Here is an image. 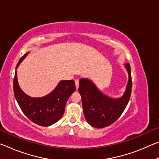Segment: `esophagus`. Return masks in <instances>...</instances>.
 I'll return each mask as SVG.
<instances>
[{
  "mask_svg": "<svg viewBox=\"0 0 159 159\" xmlns=\"http://www.w3.org/2000/svg\"><path fill=\"white\" fill-rule=\"evenodd\" d=\"M75 85H76V89H78V88H79V79L75 80Z\"/></svg>",
  "mask_w": 159,
  "mask_h": 159,
  "instance_id": "1",
  "label": "esophagus"
}]
</instances>
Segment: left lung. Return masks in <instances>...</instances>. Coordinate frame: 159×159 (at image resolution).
Masks as SVG:
<instances>
[{
	"instance_id": "left-lung-1",
	"label": "left lung",
	"mask_w": 159,
	"mask_h": 159,
	"mask_svg": "<svg viewBox=\"0 0 159 159\" xmlns=\"http://www.w3.org/2000/svg\"><path fill=\"white\" fill-rule=\"evenodd\" d=\"M125 67L128 74V81L125 91L119 98L104 95L90 79H80L79 91L82 99L83 113L87 122L93 127L102 128L110 125L125 110L132 90L130 64L126 63Z\"/></svg>"
}]
</instances>
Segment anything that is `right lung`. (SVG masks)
I'll use <instances>...</instances> for the list:
<instances>
[{
  "label": "right lung",
  "instance_id": "right-lung-1",
  "mask_svg": "<svg viewBox=\"0 0 159 159\" xmlns=\"http://www.w3.org/2000/svg\"><path fill=\"white\" fill-rule=\"evenodd\" d=\"M29 52L19 60L13 80L16 100L24 114L32 122L41 126H50L57 122L64 113L66 102L76 90L74 80H61L52 92L41 98H32L21 89L17 81V69Z\"/></svg>",
  "mask_w": 159,
  "mask_h": 159
}]
</instances>
